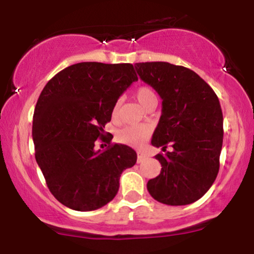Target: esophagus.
<instances>
[{"mask_svg": "<svg viewBox=\"0 0 254 254\" xmlns=\"http://www.w3.org/2000/svg\"><path fill=\"white\" fill-rule=\"evenodd\" d=\"M147 157H148L147 154L142 153V151H137V162H138V164L139 162H143Z\"/></svg>", "mask_w": 254, "mask_h": 254, "instance_id": "34e87169", "label": "esophagus"}]
</instances>
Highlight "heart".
Here are the masks:
<instances>
[{
	"instance_id": "b5f03b06",
	"label": "heart",
	"mask_w": 254,
	"mask_h": 254,
	"mask_svg": "<svg viewBox=\"0 0 254 254\" xmlns=\"http://www.w3.org/2000/svg\"><path fill=\"white\" fill-rule=\"evenodd\" d=\"M135 97L139 104L147 109L150 105H156L157 104V95L151 87L148 86H142L136 90ZM119 111V101L115 104L112 109V116L116 117L118 115ZM150 129L145 125H129V127H125L118 132L117 138L122 143L131 145V147H141L142 144L147 141V138L149 137Z\"/></svg>"
}]
</instances>
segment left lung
<instances>
[{"instance_id":"left-lung-1","label":"left lung","mask_w":254,"mask_h":254,"mask_svg":"<svg viewBox=\"0 0 254 254\" xmlns=\"http://www.w3.org/2000/svg\"><path fill=\"white\" fill-rule=\"evenodd\" d=\"M139 78L162 99L161 117L151 138L161 172L147 189L157 202L186 205L202 198L216 179L223 142L217 95L191 69L167 62L136 63Z\"/></svg>"}]
</instances>
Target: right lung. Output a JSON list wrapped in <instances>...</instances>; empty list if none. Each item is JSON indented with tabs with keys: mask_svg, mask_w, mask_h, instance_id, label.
<instances>
[{
	"mask_svg": "<svg viewBox=\"0 0 254 254\" xmlns=\"http://www.w3.org/2000/svg\"><path fill=\"white\" fill-rule=\"evenodd\" d=\"M138 80L130 63L82 62L63 69L46 83L33 115L37 164L55 198L72 210L92 211L106 205L119 190L122 172L136 164L125 144L95 149L105 136L112 109Z\"/></svg>",
	"mask_w": 254,
	"mask_h": 254,
	"instance_id": "obj_1",
	"label": "right lung"
}]
</instances>
